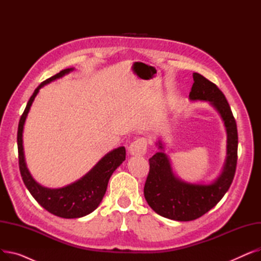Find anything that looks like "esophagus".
I'll return each instance as SVG.
<instances>
[{"label":"esophagus","instance_id":"34e87169","mask_svg":"<svg viewBox=\"0 0 261 261\" xmlns=\"http://www.w3.org/2000/svg\"><path fill=\"white\" fill-rule=\"evenodd\" d=\"M148 142L146 138H140L131 143L129 147V152L132 155H144L147 151Z\"/></svg>","mask_w":261,"mask_h":261}]
</instances>
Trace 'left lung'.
Here are the masks:
<instances>
[{"label": "left lung", "mask_w": 261, "mask_h": 261, "mask_svg": "<svg viewBox=\"0 0 261 261\" xmlns=\"http://www.w3.org/2000/svg\"><path fill=\"white\" fill-rule=\"evenodd\" d=\"M191 100H207L220 113L227 133V156L222 173L210 184H188L174 176L167 155L158 152L149 159L144 196L156 214L175 221L196 220L218 204L234 180L237 167L238 132L234 115L222 91L214 82L194 73ZM159 147L163 149L161 142Z\"/></svg>", "instance_id": "obj_1"}]
</instances>
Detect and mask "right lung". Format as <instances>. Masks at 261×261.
Here are the masks:
<instances>
[{"label": "right lung", "instance_id": "add662e5", "mask_svg": "<svg viewBox=\"0 0 261 261\" xmlns=\"http://www.w3.org/2000/svg\"><path fill=\"white\" fill-rule=\"evenodd\" d=\"M72 70L73 68H65V70L60 71L58 74L41 82V85L35 90L34 94L31 96L29 102L26 105V108L19 121L17 135L19 168L25 186L41 206L53 215L65 219L84 217L97 208L106 194L110 176L112 175L114 170L120 164L126 160L125 147L114 149L113 151L105 155L96 164V166H94V168L85 176H82L80 180L58 189H50L41 186L32 177L25 164L22 140L23 126L27 113H29L36 95L41 88L44 85L49 84L50 81L70 73Z\"/></svg>", "mask_w": 261, "mask_h": 261}]
</instances>
